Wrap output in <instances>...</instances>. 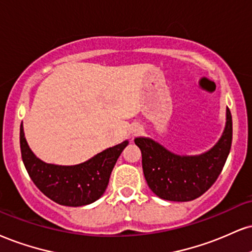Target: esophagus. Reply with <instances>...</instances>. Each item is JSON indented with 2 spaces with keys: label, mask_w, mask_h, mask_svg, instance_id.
<instances>
[{
  "label": "esophagus",
  "mask_w": 252,
  "mask_h": 252,
  "mask_svg": "<svg viewBox=\"0 0 252 252\" xmlns=\"http://www.w3.org/2000/svg\"><path fill=\"white\" fill-rule=\"evenodd\" d=\"M141 131H142V128H138V126H137V128H135L134 130H132V134L137 135V134H139V132H141Z\"/></svg>",
  "instance_id": "1"
}]
</instances>
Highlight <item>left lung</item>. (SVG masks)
I'll return each instance as SVG.
<instances>
[{
  "label": "left lung",
  "mask_w": 252,
  "mask_h": 252,
  "mask_svg": "<svg viewBox=\"0 0 252 252\" xmlns=\"http://www.w3.org/2000/svg\"><path fill=\"white\" fill-rule=\"evenodd\" d=\"M232 141V118L226 109V124L222 137L213 149L199 156H178L150 138H135L141 149L145 181L159 198L189 202L198 198L223 170Z\"/></svg>",
  "instance_id": "left-lung-1"
}]
</instances>
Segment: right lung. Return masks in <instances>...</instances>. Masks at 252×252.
<instances>
[{"instance_id":"add662e5","label":"right lung","mask_w":252,"mask_h":252,"mask_svg":"<svg viewBox=\"0 0 252 252\" xmlns=\"http://www.w3.org/2000/svg\"><path fill=\"white\" fill-rule=\"evenodd\" d=\"M128 144L124 141L77 165L48 164L30 150L22 124L20 128L21 154L30 178L51 201L66 207L90 204L104 193L115 163Z\"/></svg>"}]
</instances>
